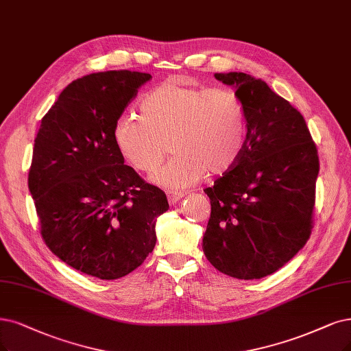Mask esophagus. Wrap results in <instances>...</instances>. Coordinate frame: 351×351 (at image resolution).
I'll use <instances>...</instances> for the list:
<instances>
[{
  "label": "esophagus",
  "instance_id": "esophagus-1",
  "mask_svg": "<svg viewBox=\"0 0 351 351\" xmlns=\"http://www.w3.org/2000/svg\"><path fill=\"white\" fill-rule=\"evenodd\" d=\"M166 195H167V201H169V204L173 205V204H176L180 198L185 197V193H184V192H180V191H167Z\"/></svg>",
  "mask_w": 351,
  "mask_h": 351
}]
</instances>
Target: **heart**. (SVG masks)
I'll return each instance as SVG.
<instances>
[{"instance_id":"1","label":"heart","mask_w":351,"mask_h":351,"mask_svg":"<svg viewBox=\"0 0 351 351\" xmlns=\"http://www.w3.org/2000/svg\"><path fill=\"white\" fill-rule=\"evenodd\" d=\"M140 119L123 115L112 128L114 145L136 171L152 173L169 153H176L152 180L184 189L208 171L224 173L234 166L247 141V119L240 97L228 88L186 86L166 81L140 99Z\"/></svg>"}]
</instances>
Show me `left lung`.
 Returning <instances> with one entry per match:
<instances>
[{"label":"left lung","instance_id":"1","mask_svg":"<svg viewBox=\"0 0 351 351\" xmlns=\"http://www.w3.org/2000/svg\"><path fill=\"white\" fill-rule=\"evenodd\" d=\"M214 76L236 88L247 141L239 162L205 189L211 217L202 250L224 275L261 279L287 265L311 236L317 146L302 114L265 81L243 72Z\"/></svg>","mask_w":351,"mask_h":351}]
</instances>
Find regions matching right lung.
I'll use <instances>...</instances> for the list:
<instances>
[{
	"mask_svg": "<svg viewBox=\"0 0 351 351\" xmlns=\"http://www.w3.org/2000/svg\"><path fill=\"white\" fill-rule=\"evenodd\" d=\"M150 73L107 71L64 88L34 138L29 189L40 232L62 262L120 279L153 252L165 192L146 184L112 140V128Z\"/></svg>",
	"mask_w": 351,
	"mask_h": 351,
	"instance_id": "1",
	"label": "right lung"
}]
</instances>
